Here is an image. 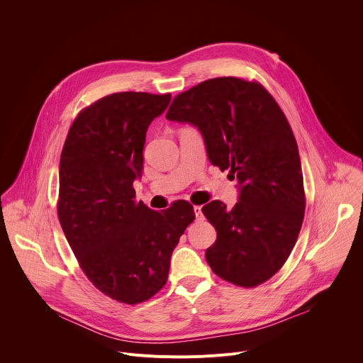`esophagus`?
<instances>
[{
  "label": "esophagus",
  "mask_w": 363,
  "mask_h": 363,
  "mask_svg": "<svg viewBox=\"0 0 363 363\" xmlns=\"http://www.w3.org/2000/svg\"><path fill=\"white\" fill-rule=\"evenodd\" d=\"M194 213H195V217H196L198 221H202V220H203V214H202V208H201V206L195 205V206H194Z\"/></svg>",
  "instance_id": "34e87169"
}]
</instances>
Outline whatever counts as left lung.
I'll list each match as a JSON object with an SVG mask.
<instances>
[{
	"mask_svg": "<svg viewBox=\"0 0 363 363\" xmlns=\"http://www.w3.org/2000/svg\"><path fill=\"white\" fill-rule=\"evenodd\" d=\"M167 119L198 128L211 164L237 181L233 210L217 199L202 206L217 230L205 251L211 270L241 287L267 281L289 258L306 208L297 142L277 101L260 83L217 77L178 94Z\"/></svg>",
	"mask_w": 363,
	"mask_h": 363,
	"instance_id": "left-lung-1",
	"label": "left lung"
}]
</instances>
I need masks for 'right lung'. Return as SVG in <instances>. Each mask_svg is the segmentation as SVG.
Masks as SVG:
<instances>
[{
    "instance_id": "obj_1",
    "label": "right lung",
    "mask_w": 363,
    "mask_h": 363,
    "mask_svg": "<svg viewBox=\"0 0 363 363\" xmlns=\"http://www.w3.org/2000/svg\"><path fill=\"white\" fill-rule=\"evenodd\" d=\"M169 101V93L143 91L99 99L74 119L60 158L63 233L93 286L126 304L165 286L172 251L195 220L186 201L158 213L135 199L146 130Z\"/></svg>"
}]
</instances>
